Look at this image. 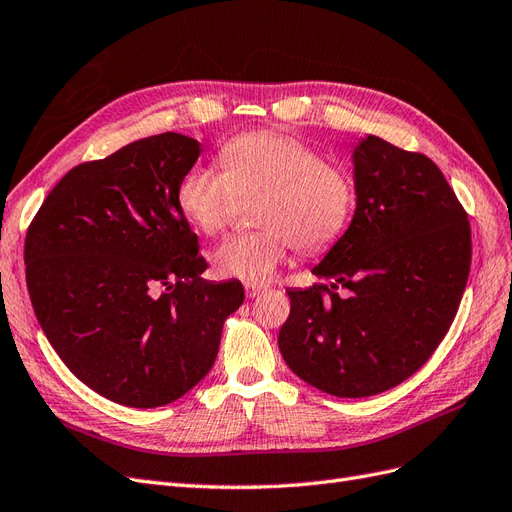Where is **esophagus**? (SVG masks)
<instances>
[{"label":"esophagus","mask_w":512,"mask_h":512,"mask_svg":"<svg viewBox=\"0 0 512 512\" xmlns=\"http://www.w3.org/2000/svg\"><path fill=\"white\" fill-rule=\"evenodd\" d=\"M246 291V298H259V295L266 291V287H259V285H246L244 287Z\"/></svg>","instance_id":"34e87169"}]
</instances>
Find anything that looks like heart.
I'll list each match as a JSON object with an SVG mask.
<instances>
[{"label": "heart", "instance_id": "obj_1", "mask_svg": "<svg viewBox=\"0 0 512 512\" xmlns=\"http://www.w3.org/2000/svg\"><path fill=\"white\" fill-rule=\"evenodd\" d=\"M219 159L223 168L197 163L180 178V210L197 229L217 234L234 221L242 197L261 193L257 223L263 225L225 238L210 253L219 276L268 283L293 244L321 253L349 229L355 178L349 168L325 161L312 144L278 131H249L227 140Z\"/></svg>", "mask_w": 512, "mask_h": 512}]
</instances>
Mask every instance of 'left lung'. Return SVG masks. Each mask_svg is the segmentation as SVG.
<instances>
[{
	"label": "left lung",
	"instance_id": "obj_1",
	"mask_svg": "<svg viewBox=\"0 0 512 512\" xmlns=\"http://www.w3.org/2000/svg\"><path fill=\"white\" fill-rule=\"evenodd\" d=\"M353 178L351 225L312 268L332 283L287 289L278 332L287 366L336 398L383 393L432 357L472 259L468 214L430 157L368 136L353 148Z\"/></svg>",
	"mask_w": 512,
	"mask_h": 512
}]
</instances>
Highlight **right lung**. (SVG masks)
<instances>
[{
  "mask_svg": "<svg viewBox=\"0 0 512 512\" xmlns=\"http://www.w3.org/2000/svg\"><path fill=\"white\" fill-rule=\"evenodd\" d=\"M202 144L166 131L80 163L48 193L25 240L44 336L78 381L131 406L170 404L219 353L238 280L212 283L176 200Z\"/></svg>",
  "mask_w": 512,
  "mask_h": 512,
  "instance_id": "right-lung-1",
  "label": "right lung"
}]
</instances>
